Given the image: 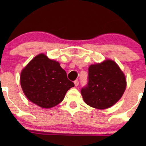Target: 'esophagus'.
<instances>
[{
    "label": "esophagus",
    "mask_w": 146,
    "mask_h": 146,
    "mask_svg": "<svg viewBox=\"0 0 146 146\" xmlns=\"http://www.w3.org/2000/svg\"><path fill=\"white\" fill-rule=\"evenodd\" d=\"M74 83L75 86H78V84H79V81L78 80H76L74 82Z\"/></svg>",
    "instance_id": "1"
}]
</instances>
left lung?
<instances>
[{
  "mask_svg": "<svg viewBox=\"0 0 146 146\" xmlns=\"http://www.w3.org/2000/svg\"><path fill=\"white\" fill-rule=\"evenodd\" d=\"M125 87L126 80L122 71L115 62L108 60L89 67L88 83L81 89V94L88 105L106 109L121 98Z\"/></svg>",
  "mask_w": 146,
  "mask_h": 146,
  "instance_id": "1",
  "label": "left lung"
}]
</instances>
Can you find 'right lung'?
Here are the masks:
<instances>
[{
	"instance_id": "obj_1",
	"label": "right lung",
	"mask_w": 146,
	"mask_h": 146,
	"mask_svg": "<svg viewBox=\"0 0 146 146\" xmlns=\"http://www.w3.org/2000/svg\"><path fill=\"white\" fill-rule=\"evenodd\" d=\"M21 84L27 98L43 108L58 104L67 91L74 86L59 62L44 54L34 58L23 70Z\"/></svg>"
}]
</instances>
